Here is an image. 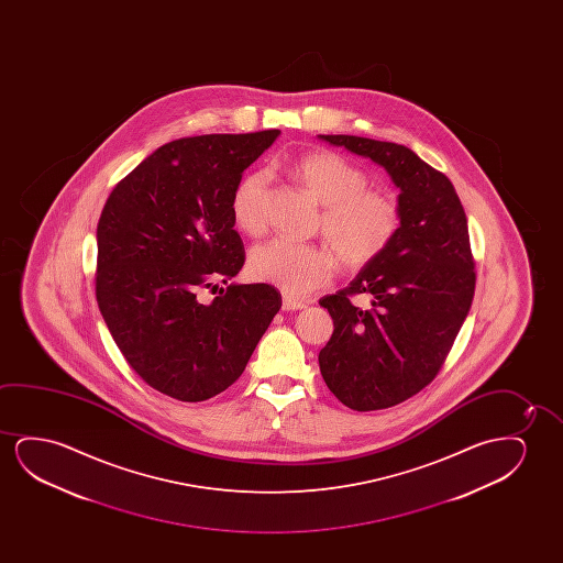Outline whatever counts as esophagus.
Returning <instances> with one entry per match:
<instances>
[{
    "label": "esophagus",
    "mask_w": 563,
    "mask_h": 563,
    "mask_svg": "<svg viewBox=\"0 0 563 563\" xmlns=\"http://www.w3.org/2000/svg\"><path fill=\"white\" fill-rule=\"evenodd\" d=\"M303 308H306V301L296 300V298H290V296L283 298V309L285 311H300Z\"/></svg>",
    "instance_id": "1"
}]
</instances>
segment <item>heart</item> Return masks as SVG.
Returning a JSON list of instances; mask_svg holds the SVG:
<instances>
[{"label": "heart", "mask_w": 563, "mask_h": 563, "mask_svg": "<svg viewBox=\"0 0 563 563\" xmlns=\"http://www.w3.org/2000/svg\"><path fill=\"white\" fill-rule=\"evenodd\" d=\"M292 173L323 203L319 229L344 267L365 269L393 246L401 227L400 203L393 194L371 188L369 175L357 163L323 150L300 157ZM269 198L271 180L265 170H252L240 180L231 200L232 219L240 231L263 232ZM247 267L255 280L290 296H308L334 277V257L329 250L286 239L255 246Z\"/></svg>", "instance_id": "heart-1"}]
</instances>
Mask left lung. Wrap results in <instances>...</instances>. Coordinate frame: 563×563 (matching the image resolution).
Returning <instances> with one entry per match:
<instances>
[{"label": "left lung", "instance_id": "1", "mask_svg": "<svg viewBox=\"0 0 563 563\" xmlns=\"http://www.w3.org/2000/svg\"><path fill=\"white\" fill-rule=\"evenodd\" d=\"M321 139L383 165L401 190L393 246L319 301L334 323L319 352L331 393L355 411L393 408L439 375L470 313L477 271L467 217L450 178L409 147L347 134ZM362 292L369 309L351 301Z\"/></svg>", "mask_w": 563, "mask_h": 563}]
</instances>
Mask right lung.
Wrapping results in <instances>:
<instances>
[{
  "label": "right lung",
  "mask_w": 563,
  "mask_h": 563,
  "mask_svg": "<svg viewBox=\"0 0 563 563\" xmlns=\"http://www.w3.org/2000/svg\"><path fill=\"white\" fill-rule=\"evenodd\" d=\"M280 131L173 140L117 183L98 223L96 300L146 385L180 401L213 398L246 369L277 316L275 286L229 285L246 262L231 200Z\"/></svg>",
  "instance_id": "add662e5"
}]
</instances>
